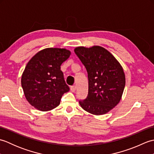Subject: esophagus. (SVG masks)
Instances as JSON below:
<instances>
[{
  "label": "esophagus",
  "mask_w": 154,
  "mask_h": 154,
  "mask_svg": "<svg viewBox=\"0 0 154 154\" xmlns=\"http://www.w3.org/2000/svg\"><path fill=\"white\" fill-rule=\"evenodd\" d=\"M70 89H71V91L72 92H73V93L75 92V91H76V89H77V87H76V85H73V86H71V87H70Z\"/></svg>",
  "instance_id": "obj_1"
}]
</instances>
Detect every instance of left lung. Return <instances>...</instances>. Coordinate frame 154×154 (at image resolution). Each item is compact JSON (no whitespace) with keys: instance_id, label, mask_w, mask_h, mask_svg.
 Here are the masks:
<instances>
[{"instance_id":"left-lung-1","label":"left lung","mask_w":154,"mask_h":154,"mask_svg":"<svg viewBox=\"0 0 154 154\" xmlns=\"http://www.w3.org/2000/svg\"><path fill=\"white\" fill-rule=\"evenodd\" d=\"M74 51L86 68L89 81L87 97L79 104L95 115L107 113L122 95L126 79L122 66L109 51L98 45L77 47Z\"/></svg>"}]
</instances>
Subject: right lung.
I'll return each instance as SVG.
<instances>
[{
  "instance_id": "add662e5",
  "label": "right lung",
  "mask_w": 154,
  "mask_h": 154,
  "mask_svg": "<svg viewBox=\"0 0 154 154\" xmlns=\"http://www.w3.org/2000/svg\"><path fill=\"white\" fill-rule=\"evenodd\" d=\"M70 55L66 49L45 48L28 61L22 75L21 85L26 99L36 109H54L60 104L62 95L69 91L61 65Z\"/></svg>"
}]
</instances>
